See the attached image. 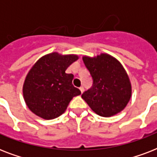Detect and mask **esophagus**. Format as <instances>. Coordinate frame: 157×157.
<instances>
[{
    "mask_svg": "<svg viewBox=\"0 0 157 157\" xmlns=\"http://www.w3.org/2000/svg\"><path fill=\"white\" fill-rule=\"evenodd\" d=\"M80 90H81V94L83 93V92H84V87H83V86H81V87H80Z\"/></svg>",
    "mask_w": 157,
    "mask_h": 157,
    "instance_id": "34e87169",
    "label": "esophagus"
}]
</instances>
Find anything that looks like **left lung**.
Wrapping results in <instances>:
<instances>
[{"instance_id": "8db88e82", "label": "left lung", "mask_w": 157, "mask_h": 157, "mask_svg": "<svg viewBox=\"0 0 157 157\" xmlns=\"http://www.w3.org/2000/svg\"><path fill=\"white\" fill-rule=\"evenodd\" d=\"M93 79V86L82 94L96 114L109 117L126 107L131 97V84L121 63L107 54L82 58Z\"/></svg>"}]
</instances>
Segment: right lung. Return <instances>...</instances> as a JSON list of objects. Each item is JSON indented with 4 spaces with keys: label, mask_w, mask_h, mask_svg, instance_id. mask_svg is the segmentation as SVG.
I'll return each mask as SVG.
<instances>
[{
    "label": "right lung",
    "mask_w": 157,
    "mask_h": 157,
    "mask_svg": "<svg viewBox=\"0 0 157 157\" xmlns=\"http://www.w3.org/2000/svg\"><path fill=\"white\" fill-rule=\"evenodd\" d=\"M75 54L62 55L54 52L41 57L26 76L23 94L28 108L38 117L52 120L61 116L73 97L81 94L74 87L72 74L65 72Z\"/></svg>",
    "instance_id": "add662e5"
}]
</instances>
